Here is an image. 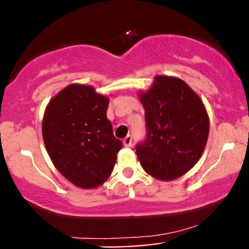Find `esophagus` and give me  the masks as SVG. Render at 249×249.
I'll list each match as a JSON object with an SVG mask.
<instances>
[{
	"instance_id": "34e87169",
	"label": "esophagus",
	"mask_w": 249,
	"mask_h": 249,
	"mask_svg": "<svg viewBox=\"0 0 249 249\" xmlns=\"http://www.w3.org/2000/svg\"><path fill=\"white\" fill-rule=\"evenodd\" d=\"M123 144H124V146L130 147L131 145H132V137H131L130 134H128V136L125 137L124 141H123Z\"/></svg>"
}]
</instances>
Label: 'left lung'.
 I'll return each instance as SVG.
<instances>
[{
  "label": "left lung",
  "instance_id": "left-lung-1",
  "mask_svg": "<svg viewBox=\"0 0 249 249\" xmlns=\"http://www.w3.org/2000/svg\"><path fill=\"white\" fill-rule=\"evenodd\" d=\"M146 138L137 145L142 167L153 178L174 180L192 168L206 146L210 119L204 103L181 79L157 76L141 92Z\"/></svg>",
  "mask_w": 249,
  "mask_h": 249
}]
</instances>
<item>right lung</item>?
<instances>
[{"label": "right lung", "mask_w": 249, "mask_h": 249, "mask_svg": "<svg viewBox=\"0 0 249 249\" xmlns=\"http://www.w3.org/2000/svg\"><path fill=\"white\" fill-rule=\"evenodd\" d=\"M108 99L90 85L71 84L49 102L42 123L55 167L81 188L107 181L123 144L107 118Z\"/></svg>", "instance_id": "obj_1"}]
</instances>
